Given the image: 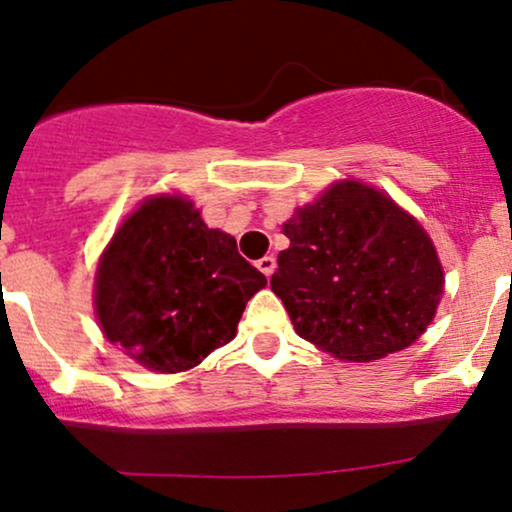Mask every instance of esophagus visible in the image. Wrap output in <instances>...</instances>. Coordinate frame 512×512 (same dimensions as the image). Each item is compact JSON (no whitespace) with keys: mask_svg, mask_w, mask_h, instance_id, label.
<instances>
[{"mask_svg":"<svg viewBox=\"0 0 512 512\" xmlns=\"http://www.w3.org/2000/svg\"><path fill=\"white\" fill-rule=\"evenodd\" d=\"M257 269H260V272L269 279V276H272V274H274V269H276V260H274L272 255H264L262 260L257 262Z\"/></svg>","mask_w":512,"mask_h":512,"instance_id":"1","label":"esophagus"}]
</instances>
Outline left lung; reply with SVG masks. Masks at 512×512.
<instances>
[{"mask_svg": "<svg viewBox=\"0 0 512 512\" xmlns=\"http://www.w3.org/2000/svg\"><path fill=\"white\" fill-rule=\"evenodd\" d=\"M272 291L303 339L344 361H375L424 334L443 267L419 221L363 182L332 185L284 223Z\"/></svg>", "mask_w": 512, "mask_h": 512, "instance_id": "1", "label": "left lung"}]
</instances>
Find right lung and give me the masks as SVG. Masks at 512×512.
I'll list each match as a JSON object with an SVG mask.
<instances>
[{"label": "right lung", "mask_w": 512, "mask_h": 512, "mask_svg": "<svg viewBox=\"0 0 512 512\" xmlns=\"http://www.w3.org/2000/svg\"><path fill=\"white\" fill-rule=\"evenodd\" d=\"M264 284L236 238L209 228L192 202L146 199L98 264V322L146 368L178 373L236 337L245 303Z\"/></svg>", "instance_id": "right-lung-1"}]
</instances>
